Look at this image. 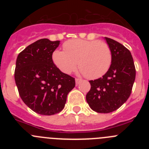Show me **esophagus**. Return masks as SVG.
Here are the masks:
<instances>
[{
	"label": "esophagus",
	"mask_w": 149,
	"mask_h": 149,
	"mask_svg": "<svg viewBox=\"0 0 149 149\" xmlns=\"http://www.w3.org/2000/svg\"><path fill=\"white\" fill-rule=\"evenodd\" d=\"M81 81H81V79L76 78V79H75V83H76V85H77H77H78V84H80V83L81 82Z\"/></svg>",
	"instance_id": "obj_1"
}]
</instances>
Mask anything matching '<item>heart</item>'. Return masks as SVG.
I'll return each mask as SVG.
<instances>
[{
    "instance_id": "heart-1",
    "label": "heart",
    "mask_w": 149,
    "mask_h": 149,
    "mask_svg": "<svg viewBox=\"0 0 149 149\" xmlns=\"http://www.w3.org/2000/svg\"><path fill=\"white\" fill-rule=\"evenodd\" d=\"M64 51L55 50L52 60L56 66L65 74H70L77 66L81 73L90 79L104 75L113 60L110 46L99 40L72 39L63 45Z\"/></svg>"
}]
</instances>
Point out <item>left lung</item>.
<instances>
[{"instance_id": "1", "label": "left lung", "mask_w": 149, "mask_h": 149, "mask_svg": "<svg viewBox=\"0 0 149 149\" xmlns=\"http://www.w3.org/2000/svg\"><path fill=\"white\" fill-rule=\"evenodd\" d=\"M104 39L112 51L111 65L103 77L89 81L91 89L86 96L90 108L101 113L115 111L128 99L136 77L130 51L113 39Z\"/></svg>"}]
</instances>
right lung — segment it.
I'll return each instance as SVG.
<instances>
[{"label":"right lung","mask_w":149,"mask_h":149,"mask_svg":"<svg viewBox=\"0 0 149 149\" xmlns=\"http://www.w3.org/2000/svg\"><path fill=\"white\" fill-rule=\"evenodd\" d=\"M60 42L39 39L17 57L15 81L19 95L29 108L41 115L63 110L67 95L75 86L74 78L62 72L52 60Z\"/></svg>","instance_id":"right-lung-1"}]
</instances>
